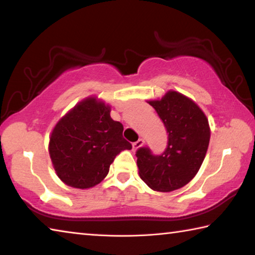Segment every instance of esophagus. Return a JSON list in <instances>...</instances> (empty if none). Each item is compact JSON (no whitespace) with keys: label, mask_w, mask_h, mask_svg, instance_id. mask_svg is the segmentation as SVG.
<instances>
[{"label":"esophagus","mask_w":255,"mask_h":255,"mask_svg":"<svg viewBox=\"0 0 255 255\" xmlns=\"http://www.w3.org/2000/svg\"><path fill=\"white\" fill-rule=\"evenodd\" d=\"M144 145V139L143 138H139L137 141H135V143H132V149L136 150L137 148H139L140 146Z\"/></svg>","instance_id":"1"}]
</instances>
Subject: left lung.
Instances as JSON below:
<instances>
[{"label":"left lung","mask_w":255,"mask_h":255,"mask_svg":"<svg viewBox=\"0 0 255 255\" xmlns=\"http://www.w3.org/2000/svg\"><path fill=\"white\" fill-rule=\"evenodd\" d=\"M148 103L166 128L167 145L159 155L148 147L137 149L139 176L155 191L171 192L184 187L199 171L209 145V124L200 108L179 92L169 91L161 100Z\"/></svg>","instance_id":"8db88e82"}]
</instances>
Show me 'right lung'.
<instances>
[{
    "instance_id": "add662e5",
    "label": "right lung",
    "mask_w": 255,
    "mask_h": 255,
    "mask_svg": "<svg viewBox=\"0 0 255 255\" xmlns=\"http://www.w3.org/2000/svg\"><path fill=\"white\" fill-rule=\"evenodd\" d=\"M124 126L110 117V107L88 98L56 124L49 155L58 178L73 188H92L106 178L111 163L131 144Z\"/></svg>"
}]
</instances>
